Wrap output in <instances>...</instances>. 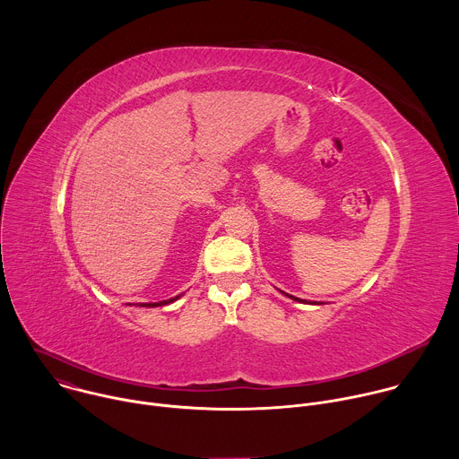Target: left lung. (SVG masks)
<instances>
[{"mask_svg":"<svg viewBox=\"0 0 459 459\" xmlns=\"http://www.w3.org/2000/svg\"><path fill=\"white\" fill-rule=\"evenodd\" d=\"M289 296V294H287ZM289 298H292V299H296V301H303V299H299V298H294V296H289ZM303 303H307V301H303Z\"/></svg>","mask_w":459,"mask_h":459,"instance_id":"obj_1","label":"left lung"}]
</instances>
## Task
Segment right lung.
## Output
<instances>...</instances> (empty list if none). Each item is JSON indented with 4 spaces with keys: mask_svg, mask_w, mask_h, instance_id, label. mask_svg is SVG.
Segmentation results:
<instances>
[{
    "mask_svg": "<svg viewBox=\"0 0 459 459\" xmlns=\"http://www.w3.org/2000/svg\"><path fill=\"white\" fill-rule=\"evenodd\" d=\"M179 296H176V298H170V299H167V301H160V303H140L142 307H161V305H167V303H172V301H176Z\"/></svg>",
    "mask_w": 459,
    "mask_h": 459,
    "instance_id": "right-lung-1",
    "label": "right lung"
}]
</instances>
